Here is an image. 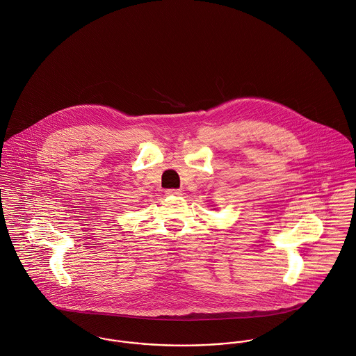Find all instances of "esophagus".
<instances>
[{
  "label": "esophagus",
  "mask_w": 356,
  "mask_h": 356,
  "mask_svg": "<svg viewBox=\"0 0 356 356\" xmlns=\"http://www.w3.org/2000/svg\"><path fill=\"white\" fill-rule=\"evenodd\" d=\"M180 193H181L180 190H175V188H172V190H166V191H165V194H166V195H180Z\"/></svg>",
  "instance_id": "34e87169"
}]
</instances>
